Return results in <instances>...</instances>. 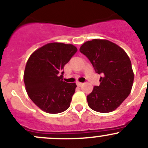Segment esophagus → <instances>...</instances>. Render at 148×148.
Instances as JSON below:
<instances>
[{"instance_id":"esophagus-1","label":"esophagus","mask_w":148,"mask_h":148,"mask_svg":"<svg viewBox=\"0 0 148 148\" xmlns=\"http://www.w3.org/2000/svg\"><path fill=\"white\" fill-rule=\"evenodd\" d=\"M83 83H80V82H77L76 83V85H77V86H79V87H81V86H83Z\"/></svg>"}]
</instances>
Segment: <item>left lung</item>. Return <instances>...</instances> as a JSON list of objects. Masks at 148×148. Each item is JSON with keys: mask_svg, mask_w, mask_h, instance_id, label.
I'll list each match as a JSON object with an SVG mask.
<instances>
[{"mask_svg": "<svg viewBox=\"0 0 148 148\" xmlns=\"http://www.w3.org/2000/svg\"><path fill=\"white\" fill-rule=\"evenodd\" d=\"M79 51L89 59L96 72L101 74L100 85L87 96L93 111L109 113L120 106L132 90L134 74L127 53L107 40L94 39L81 45Z\"/></svg>", "mask_w": 148, "mask_h": 148, "instance_id": "left-lung-1", "label": "left lung"}]
</instances>
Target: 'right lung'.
<instances>
[{"instance_id": "add662e5", "label": "right lung", "mask_w": 148, "mask_h": 148, "mask_svg": "<svg viewBox=\"0 0 148 148\" xmlns=\"http://www.w3.org/2000/svg\"><path fill=\"white\" fill-rule=\"evenodd\" d=\"M76 51L70 44L52 42L37 49L27 61L23 74L27 94L46 113H60L70 106L76 85L62 81V74Z\"/></svg>"}]
</instances>
